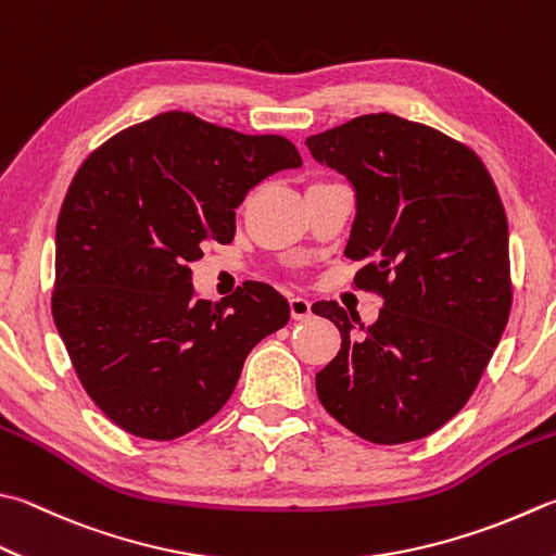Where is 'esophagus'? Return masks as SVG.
<instances>
[{"instance_id": "obj_1", "label": "esophagus", "mask_w": 556, "mask_h": 556, "mask_svg": "<svg viewBox=\"0 0 556 556\" xmlns=\"http://www.w3.org/2000/svg\"><path fill=\"white\" fill-rule=\"evenodd\" d=\"M290 314L292 319H307L312 314V302L305 300V298H290Z\"/></svg>"}]
</instances>
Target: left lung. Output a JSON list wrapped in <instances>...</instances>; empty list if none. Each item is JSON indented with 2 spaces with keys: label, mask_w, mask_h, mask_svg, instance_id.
<instances>
[{
  "label": "left lung",
  "mask_w": 556,
  "mask_h": 556,
  "mask_svg": "<svg viewBox=\"0 0 556 556\" xmlns=\"http://www.w3.org/2000/svg\"><path fill=\"white\" fill-rule=\"evenodd\" d=\"M305 144L353 186L343 254L363 264L355 286L382 295L363 337L333 300L312 307L341 331L319 402L370 443L418 441L467 404L506 329L504 205L472 150L400 115H361Z\"/></svg>",
  "instance_id": "8db88e82"
}]
</instances>
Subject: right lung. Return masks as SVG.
<instances>
[{
    "label": "right lung",
    "mask_w": 556,
    "mask_h": 556,
    "mask_svg": "<svg viewBox=\"0 0 556 556\" xmlns=\"http://www.w3.org/2000/svg\"><path fill=\"white\" fill-rule=\"evenodd\" d=\"M302 160L280 135L166 111L113 135L70 184L55 229L52 319L79 382L115 426L174 441L232 396L244 361L286 327L288 300L249 280L195 300L203 244L235 239L247 193Z\"/></svg>",
    "instance_id": "obj_1"
}]
</instances>
